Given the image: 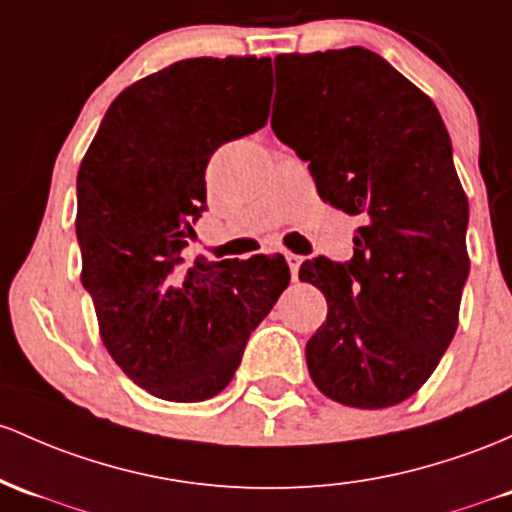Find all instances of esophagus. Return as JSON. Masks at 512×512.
<instances>
[{"label": "esophagus", "instance_id": "esophagus-1", "mask_svg": "<svg viewBox=\"0 0 512 512\" xmlns=\"http://www.w3.org/2000/svg\"><path fill=\"white\" fill-rule=\"evenodd\" d=\"M284 257H286V262H289V269H291V277H299V267H301V262H303V257L301 255H294V252H284Z\"/></svg>", "mask_w": 512, "mask_h": 512}]
</instances>
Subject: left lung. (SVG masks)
<instances>
[{"instance_id": "obj_1", "label": "left lung", "mask_w": 512, "mask_h": 512, "mask_svg": "<svg viewBox=\"0 0 512 512\" xmlns=\"http://www.w3.org/2000/svg\"><path fill=\"white\" fill-rule=\"evenodd\" d=\"M274 72L277 138L308 162L325 204L362 218L350 262L299 269L328 301L308 372L342 406H396L440 364L469 277L452 140L428 94L367 48L279 55Z\"/></svg>"}]
</instances>
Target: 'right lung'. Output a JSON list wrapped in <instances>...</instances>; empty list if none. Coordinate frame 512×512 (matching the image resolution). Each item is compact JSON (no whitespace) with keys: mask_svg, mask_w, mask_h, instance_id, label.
<instances>
[{"mask_svg":"<svg viewBox=\"0 0 512 512\" xmlns=\"http://www.w3.org/2000/svg\"><path fill=\"white\" fill-rule=\"evenodd\" d=\"M269 58H189L126 87L77 172L82 286L101 342L140 389L177 403L228 386L245 342L289 286L282 255L194 262L213 150L269 119Z\"/></svg>","mask_w":512,"mask_h":512,"instance_id":"add662e5","label":"right lung"}]
</instances>
